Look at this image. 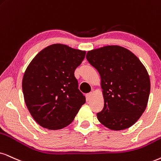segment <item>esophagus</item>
<instances>
[{"mask_svg": "<svg viewBox=\"0 0 161 161\" xmlns=\"http://www.w3.org/2000/svg\"><path fill=\"white\" fill-rule=\"evenodd\" d=\"M92 96H93V93H89L86 94V99L87 100H90V99L92 98Z\"/></svg>", "mask_w": 161, "mask_h": 161, "instance_id": "34e87169", "label": "esophagus"}]
</instances>
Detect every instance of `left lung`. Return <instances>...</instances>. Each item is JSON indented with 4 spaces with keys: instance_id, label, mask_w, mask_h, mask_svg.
Wrapping results in <instances>:
<instances>
[{
    "instance_id": "left-lung-1",
    "label": "left lung",
    "mask_w": 161,
    "mask_h": 161,
    "mask_svg": "<svg viewBox=\"0 0 161 161\" xmlns=\"http://www.w3.org/2000/svg\"><path fill=\"white\" fill-rule=\"evenodd\" d=\"M86 58L100 76L104 108L97 113L98 120L114 131L131 127L147 106L150 79L145 66L131 51L118 45L89 50Z\"/></svg>"
}]
</instances>
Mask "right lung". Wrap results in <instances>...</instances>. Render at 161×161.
I'll use <instances>...</instances> for the list:
<instances>
[{
    "label": "right lung",
    "instance_id": "1",
    "mask_svg": "<svg viewBox=\"0 0 161 161\" xmlns=\"http://www.w3.org/2000/svg\"><path fill=\"white\" fill-rule=\"evenodd\" d=\"M85 53L65 44H53L41 50L26 68L22 79L24 102L42 127H66L86 102L74 76Z\"/></svg>",
    "mask_w": 161,
    "mask_h": 161
}]
</instances>
